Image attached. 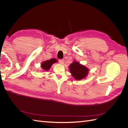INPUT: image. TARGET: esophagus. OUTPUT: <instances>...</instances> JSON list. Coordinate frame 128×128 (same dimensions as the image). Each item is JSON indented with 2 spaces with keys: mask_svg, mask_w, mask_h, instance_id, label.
<instances>
[{
  "mask_svg": "<svg viewBox=\"0 0 128 128\" xmlns=\"http://www.w3.org/2000/svg\"><path fill=\"white\" fill-rule=\"evenodd\" d=\"M59 62H60V64H64V59L59 60Z\"/></svg>",
  "mask_w": 128,
  "mask_h": 128,
  "instance_id": "obj_1",
  "label": "esophagus"
}]
</instances>
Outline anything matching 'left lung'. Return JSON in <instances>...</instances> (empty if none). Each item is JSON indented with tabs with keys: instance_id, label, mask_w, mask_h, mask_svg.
Instances as JSON below:
<instances>
[{
	"instance_id": "8db88e82",
	"label": "left lung",
	"mask_w": 128,
	"mask_h": 128,
	"mask_svg": "<svg viewBox=\"0 0 128 128\" xmlns=\"http://www.w3.org/2000/svg\"><path fill=\"white\" fill-rule=\"evenodd\" d=\"M69 70L73 78L77 80L86 78L90 71L86 66L75 60L69 66Z\"/></svg>"
}]
</instances>
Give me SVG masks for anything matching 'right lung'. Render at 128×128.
Returning <instances> with one entry per match:
<instances>
[{
    "mask_svg": "<svg viewBox=\"0 0 128 128\" xmlns=\"http://www.w3.org/2000/svg\"><path fill=\"white\" fill-rule=\"evenodd\" d=\"M58 60L56 58H52L51 59L42 62L40 64V67L42 70L47 72L49 69L51 68L53 64L56 63Z\"/></svg>",
    "mask_w": 128,
    "mask_h": 128,
    "instance_id": "add662e5",
    "label": "right lung"
}]
</instances>
